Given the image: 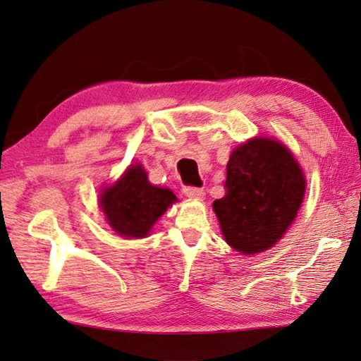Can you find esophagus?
Segmentation results:
<instances>
[{"instance_id":"1","label":"esophagus","mask_w":361,"mask_h":361,"mask_svg":"<svg viewBox=\"0 0 361 361\" xmlns=\"http://www.w3.org/2000/svg\"><path fill=\"white\" fill-rule=\"evenodd\" d=\"M183 195L187 197H191V200H202L205 196L204 191L201 188H196V187H183Z\"/></svg>"}]
</instances>
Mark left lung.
<instances>
[{
  "label": "left lung",
  "mask_w": 361,
  "mask_h": 361,
  "mask_svg": "<svg viewBox=\"0 0 361 361\" xmlns=\"http://www.w3.org/2000/svg\"><path fill=\"white\" fill-rule=\"evenodd\" d=\"M302 168L285 145L255 137L227 161L226 195L213 202L224 240L254 255L273 247L293 224L305 195Z\"/></svg>",
  "instance_id": "left-lung-1"
}]
</instances>
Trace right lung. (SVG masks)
<instances>
[{
    "label": "right lung",
    "instance_id": "obj_1",
    "mask_svg": "<svg viewBox=\"0 0 361 361\" xmlns=\"http://www.w3.org/2000/svg\"><path fill=\"white\" fill-rule=\"evenodd\" d=\"M178 201L170 188L152 185L143 166L130 165L114 185L99 195L109 226L124 238H143L168 207Z\"/></svg>",
    "mask_w": 361,
    "mask_h": 361
}]
</instances>
